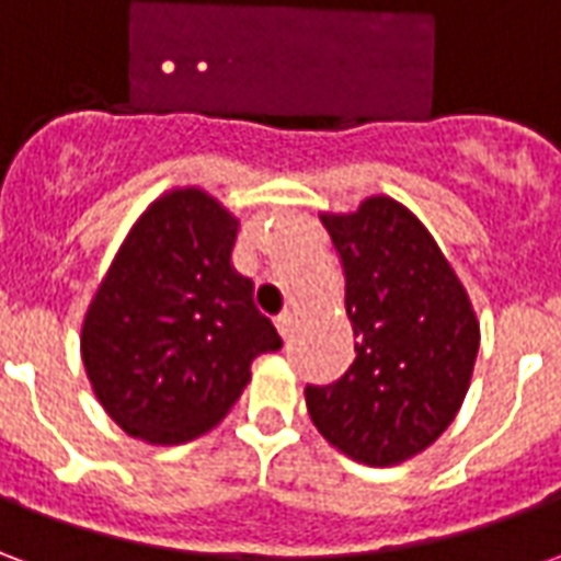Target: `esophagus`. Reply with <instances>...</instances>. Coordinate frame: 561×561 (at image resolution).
Listing matches in <instances>:
<instances>
[{
  "mask_svg": "<svg viewBox=\"0 0 561 561\" xmlns=\"http://www.w3.org/2000/svg\"><path fill=\"white\" fill-rule=\"evenodd\" d=\"M276 328H279L282 340H288V336H291V330H294V316H291V312H282V316L276 318Z\"/></svg>",
  "mask_w": 561,
  "mask_h": 561,
  "instance_id": "obj_1",
  "label": "esophagus"
}]
</instances>
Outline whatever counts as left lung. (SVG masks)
<instances>
[{
	"label": "left lung",
	"mask_w": 561,
	"mask_h": 561,
	"mask_svg": "<svg viewBox=\"0 0 561 561\" xmlns=\"http://www.w3.org/2000/svg\"><path fill=\"white\" fill-rule=\"evenodd\" d=\"M321 221L340 252L357 342L340 381L306 385V409L340 454L397 466L457 417L481 328L462 282L412 209L376 195Z\"/></svg>",
	"instance_id": "obj_1"
}]
</instances>
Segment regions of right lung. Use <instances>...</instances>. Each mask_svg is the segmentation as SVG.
<instances>
[{"mask_svg":"<svg viewBox=\"0 0 561 561\" xmlns=\"http://www.w3.org/2000/svg\"><path fill=\"white\" fill-rule=\"evenodd\" d=\"M237 225L204 188L152 201L92 297L80 354L95 397L128 435L183 445L213 430L249 385L276 328L231 264Z\"/></svg>","mask_w":561,"mask_h":561,"instance_id":"obj_1","label":"right lung"}]
</instances>
